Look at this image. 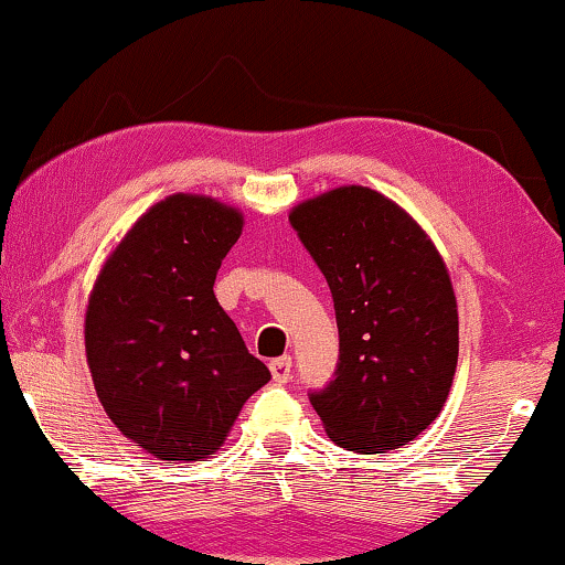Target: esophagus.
Masks as SVG:
<instances>
[{
  "label": "esophagus",
  "mask_w": 565,
  "mask_h": 565,
  "mask_svg": "<svg viewBox=\"0 0 565 565\" xmlns=\"http://www.w3.org/2000/svg\"><path fill=\"white\" fill-rule=\"evenodd\" d=\"M290 370H292V360L285 354V358H277L269 362V373H273L275 383H288L290 381Z\"/></svg>",
  "instance_id": "obj_1"
}]
</instances>
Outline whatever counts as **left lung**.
Returning a JSON list of instances; mask_svg holds the SVG:
<instances>
[{
    "mask_svg": "<svg viewBox=\"0 0 565 565\" xmlns=\"http://www.w3.org/2000/svg\"><path fill=\"white\" fill-rule=\"evenodd\" d=\"M290 223L337 311L334 381L311 393L323 429L362 455L412 443L443 412L458 367V300L437 246L360 184L306 200Z\"/></svg>",
    "mask_w": 565,
    "mask_h": 565,
    "instance_id": "obj_1",
    "label": "left lung"
}]
</instances>
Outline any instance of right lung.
Here are the masks:
<instances>
[{
	"instance_id": "add662e5",
	"label": "right lung",
	"mask_w": 565,
	"mask_h": 565,
	"mask_svg": "<svg viewBox=\"0 0 565 565\" xmlns=\"http://www.w3.org/2000/svg\"><path fill=\"white\" fill-rule=\"evenodd\" d=\"M242 226L236 207L177 192L130 226L92 288L84 347L99 404L161 460L211 458L269 381L213 292Z\"/></svg>"
}]
</instances>
